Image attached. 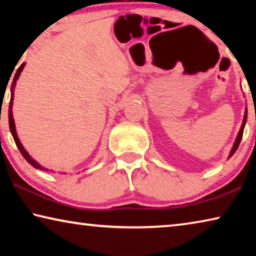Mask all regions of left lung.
Returning a JSON list of instances; mask_svg holds the SVG:
<instances>
[{
	"instance_id": "left-lung-1",
	"label": "left lung",
	"mask_w": 256,
	"mask_h": 256,
	"mask_svg": "<svg viewBox=\"0 0 256 256\" xmlns=\"http://www.w3.org/2000/svg\"><path fill=\"white\" fill-rule=\"evenodd\" d=\"M246 120H248V112L245 110V115H244V120H242V128H240V132H238V136H237V138H236L235 144H234V146H232V151H230V154H229V158H230L236 152L238 146H240V144L242 138V132H244V126H245V124H246Z\"/></svg>"
}]
</instances>
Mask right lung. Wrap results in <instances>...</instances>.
<instances>
[{
  "label": "right lung",
  "mask_w": 256,
  "mask_h": 256,
  "mask_svg": "<svg viewBox=\"0 0 256 256\" xmlns=\"http://www.w3.org/2000/svg\"><path fill=\"white\" fill-rule=\"evenodd\" d=\"M24 68V64L22 63V64H21V66H19L18 70H16V74H14V81H12V84H11V99H10V105H8V126H10V131H11L12 136H14V138L16 144V146H18V149L20 150L21 154L24 156V158L26 160H27V162H28L30 164H32V167L37 168V170H47L46 168H44L42 166H40V164L34 162V160L32 157H30L29 154L27 152V151L24 150V148L22 146V144H21V142L19 141V138H18V136H16V125H14V115H12V104H14V92L16 82V80H18V78H19L20 73H21V71H22V68Z\"/></svg>",
  "instance_id": "add662e5"
}]
</instances>
